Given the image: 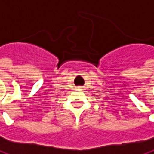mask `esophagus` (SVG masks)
Masks as SVG:
<instances>
[{"label": "esophagus", "instance_id": "34e87169", "mask_svg": "<svg viewBox=\"0 0 154 154\" xmlns=\"http://www.w3.org/2000/svg\"><path fill=\"white\" fill-rule=\"evenodd\" d=\"M77 90H80V91H82V90H83V87H81V86H78V87H77Z\"/></svg>", "mask_w": 154, "mask_h": 154}]
</instances>
